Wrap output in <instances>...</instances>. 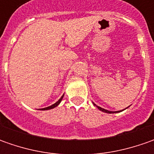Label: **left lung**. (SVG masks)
Returning <instances> with one entry per match:
<instances>
[{"label":"left lung","mask_w":154,"mask_h":154,"mask_svg":"<svg viewBox=\"0 0 154 154\" xmlns=\"http://www.w3.org/2000/svg\"><path fill=\"white\" fill-rule=\"evenodd\" d=\"M93 104H94V105H96L95 103H93ZM96 106H97V105H96ZM97 108H98V109H100L101 111H103V112H106V113H115V111H109V110L103 109V108H101V107H99V106H97ZM116 112H117V111H116Z\"/></svg>","instance_id":"obj_1"}]
</instances>
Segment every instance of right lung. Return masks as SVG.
Segmentation results:
<instances>
[{"label":"right lung","instance_id":"right-lung-1","mask_svg":"<svg viewBox=\"0 0 154 154\" xmlns=\"http://www.w3.org/2000/svg\"><path fill=\"white\" fill-rule=\"evenodd\" d=\"M62 98H63V96H62V98H60V99H59V100H58V101H57L56 103H54V104H52L51 106H49V107H46V108H44V109H44V110H45V109H53V108H55V107H56V106H57V105H58L59 103H61V101H62Z\"/></svg>","mask_w":154,"mask_h":154}]
</instances>
